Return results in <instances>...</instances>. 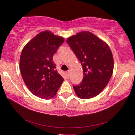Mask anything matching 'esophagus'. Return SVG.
I'll return each mask as SVG.
<instances>
[{
    "instance_id": "1",
    "label": "esophagus",
    "mask_w": 135,
    "mask_h": 135,
    "mask_svg": "<svg viewBox=\"0 0 135 135\" xmlns=\"http://www.w3.org/2000/svg\"><path fill=\"white\" fill-rule=\"evenodd\" d=\"M66 76H67V77H69V76H70V71H66Z\"/></svg>"
}]
</instances>
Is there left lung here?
I'll return each mask as SVG.
<instances>
[{
  "mask_svg": "<svg viewBox=\"0 0 135 135\" xmlns=\"http://www.w3.org/2000/svg\"><path fill=\"white\" fill-rule=\"evenodd\" d=\"M81 62L84 78L73 88L77 97L89 99L99 95L112 76L114 60L109 47L89 31H82L67 39Z\"/></svg>",
  "mask_w": 135,
  "mask_h": 135,
  "instance_id": "1",
  "label": "left lung"
}]
</instances>
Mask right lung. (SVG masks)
Here are the masks:
<instances>
[{
    "instance_id": "1",
    "label": "right lung",
    "mask_w": 135,
    "mask_h": 135,
    "mask_svg": "<svg viewBox=\"0 0 135 135\" xmlns=\"http://www.w3.org/2000/svg\"><path fill=\"white\" fill-rule=\"evenodd\" d=\"M64 41L49 31L40 32L23 48L20 68L26 85L34 95L54 97L64 79L56 70L53 56Z\"/></svg>"
}]
</instances>
